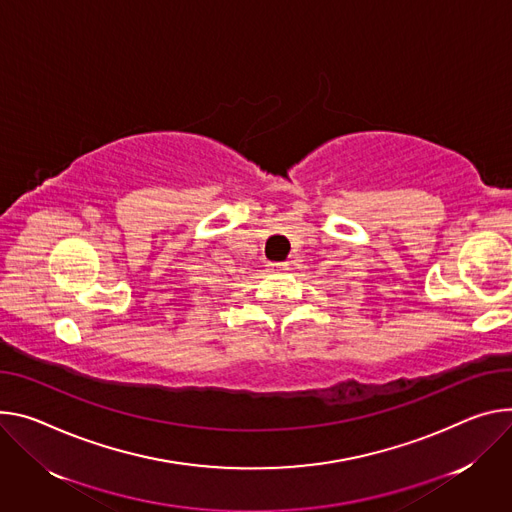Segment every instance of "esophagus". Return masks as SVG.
Instances as JSON below:
<instances>
[{
    "mask_svg": "<svg viewBox=\"0 0 512 512\" xmlns=\"http://www.w3.org/2000/svg\"><path fill=\"white\" fill-rule=\"evenodd\" d=\"M286 269H288L286 261H269L267 263V271H271V273H282Z\"/></svg>",
    "mask_w": 512,
    "mask_h": 512,
    "instance_id": "esophagus-1",
    "label": "esophagus"
}]
</instances>
